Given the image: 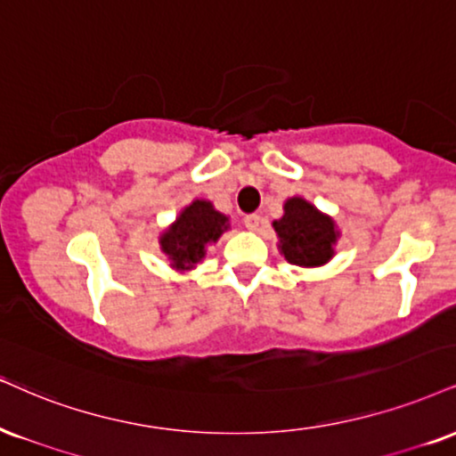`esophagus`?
Instances as JSON below:
<instances>
[{
	"label": "esophagus",
	"instance_id": "1",
	"mask_svg": "<svg viewBox=\"0 0 456 456\" xmlns=\"http://www.w3.org/2000/svg\"><path fill=\"white\" fill-rule=\"evenodd\" d=\"M261 223H263V218L259 216V214H246L244 216L246 229H250V232H256V229L261 227Z\"/></svg>",
	"mask_w": 456,
	"mask_h": 456
}]
</instances>
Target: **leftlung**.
Wrapping results in <instances>:
<instances>
[{
	"label": "left lung",
	"instance_id": "8db88e82",
	"mask_svg": "<svg viewBox=\"0 0 456 456\" xmlns=\"http://www.w3.org/2000/svg\"><path fill=\"white\" fill-rule=\"evenodd\" d=\"M284 259L293 265L316 267L333 256L338 233L333 221L321 214L301 197H293L284 204V216L273 223Z\"/></svg>",
	"mask_w": 456,
	"mask_h": 456
}]
</instances>
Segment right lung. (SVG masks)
<instances>
[{"mask_svg": "<svg viewBox=\"0 0 456 456\" xmlns=\"http://www.w3.org/2000/svg\"><path fill=\"white\" fill-rule=\"evenodd\" d=\"M227 229V216L216 212L210 201L197 200L180 214L169 232L163 233L161 248L180 270H189L204 259L206 246L216 242Z\"/></svg>", "mask_w": 456, "mask_h": 456, "instance_id": "right-lung-1", "label": "right lung"}]
</instances>
